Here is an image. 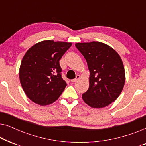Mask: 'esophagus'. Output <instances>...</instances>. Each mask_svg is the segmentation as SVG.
<instances>
[{"label": "esophagus", "instance_id": "34e87169", "mask_svg": "<svg viewBox=\"0 0 146 146\" xmlns=\"http://www.w3.org/2000/svg\"><path fill=\"white\" fill-rule=\"evenodd\" d=\"M80 75H77L76 76V78L71 80V82H76L78 80L80 79Z\"/></svg>", "mask_w": 146, "mask_h": 146}]
</instances>
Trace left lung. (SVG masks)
<instances>
[{
    "label": "left lung",
    "instance_id": "left-lung-1",
    "mask_svg": "<svg viewBox=\"0 0 146 146\" xmlns=\"http://www.w3.org/2000/svg\"><path fill=\"white\" fill-rule=\"evenodd\" d=\"M75 46L86 60L90 73L89 88L82 94L83 100L95 108L107 106L117 98L125 84L120 56L112 48L99 42Z\"/></svg>",
    "mask_w": 146,
    "mask_h": 146
}]
</instances>
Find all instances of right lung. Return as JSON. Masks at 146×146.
<instances>
[{
    "label": "right lung",
    "instance_id": "1",
    "mask_svg": "<svg viewBox=\"0 0 146 146\" xmlns=\"http://www.w3.org/2000/svg\"><path fill=\"white\" fill-rule=\"evenodd\" d=\"M72 46L64 42L44 40L32 46L24 56L20 81L28 98L41 106L53 103L67 84L62 77L59 61Z\"/></svg>",
    "mask_w": 146,
    "mask_h": 146
}]
</instances>
